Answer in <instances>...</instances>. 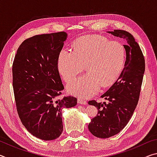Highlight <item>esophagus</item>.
I'll return each instance as SVG.
<instances>
[{"instance_id":"34e87169","label":"esophagus","mask_w":157,"mask_h":157,"mask_svg":"<svg viewBox=\"0 0 157 157\" xmlns=\"http://www.w3.org/2000/svg\"><path fill=\"white\" fill-rule=\"evenodd\" d=\"M78 102L79 104H82V105H87V102L86 100H84L83 99H80V98H79L78 100Z\"/></svg>"}]
</instances>
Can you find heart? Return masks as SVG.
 I'll list each match as a JSON object with an SVG mask.
<instances>
[{
  "label": "heart",
  "mask_w": 157,
  "mask_h": 157,
  "mask_svg": "<svg viewBox=\"0 0 157 157\" xmlns=\"http://www.w3.org/2000/svg\"><path fill=\"white\" fill-rule=\"evenodd\" d=\"M126 50L120 41L100 35L80 37L73 45V54L62 50L57 68L63 80L69 82L79 75L84 65L87 74L71 82L70 94L80 98L95 95L100 88L111 86L121 75L126 61Z\"/></svg>",
  "instance_id": "obj_1"
}]
</instances>
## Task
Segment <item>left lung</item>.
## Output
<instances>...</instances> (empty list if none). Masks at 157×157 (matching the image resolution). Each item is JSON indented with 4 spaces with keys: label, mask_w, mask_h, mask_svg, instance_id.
I'll return each instance as SVG.
<instances>
[{
    "label": "left lung",
    "mask_w": 157,
    "mask_h": 157,
    "mask_svg": "<svg viewBox=\"0 0 157 157\" xmlns=\"http://www.w3.org/2000/svg\"><path fill=\"white\" fill-rule=\"evenodd\" d=\"M126 41V61L121 75L101 98L107 101H89L98 109L91 119L89 129L94 136L107 139L118 134L128 123L139 100L145 63L143 52L136 41L128 32L115 30L108 32Z\"/></svg>",
    "instance_id": "left-lung-1"
}]
</instances>
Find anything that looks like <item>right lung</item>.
Here are the masks:
<instances>
[{
    "instance_id": "obj_1",
    "label": "right lung",
    "mask_w": 157,
    "mask_h": 157,
    "mask_svg": "<svg viewBox=\"0 0 157 157\" xmlns=\"http://www.w3.org/2000/svg\"><path fill=\"white\" fill-rule=\"evenodd\" d=\"M65 32L38 34L20 45L12 64V84L17 113L28 131L51 140L63 131L62 110L75 107L78 100L59 98L64 89L57 68Z\"/></svg>"
}]
</instances>
